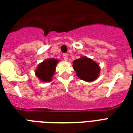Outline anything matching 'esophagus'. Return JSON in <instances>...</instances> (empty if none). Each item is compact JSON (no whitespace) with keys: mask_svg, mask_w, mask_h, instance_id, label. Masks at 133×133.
I'll use <instances>...</instances> for the list:
<instances>
[{"mask_svg":"<svg viewBox=\"0 0 133 133\" xmlns=\"http://www.w3.org/2000/svg\"><path fill=\"white\" fill-rule=\"evenodd\" d=\"M63 59H64L65 61H68V54H63Z\"/></svg>","mask_w":133,"mask_h":133,"instance_id":"obj_1","label":"esophagus"}]
</instances>
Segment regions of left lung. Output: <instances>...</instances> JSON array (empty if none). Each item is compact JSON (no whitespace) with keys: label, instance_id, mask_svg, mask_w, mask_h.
<instances>
[{"label":"left lung","instance_id":"left-lung-1","mask_svg":"<svg viewBox=\"0 0 133 133\" xmlns=\"http://www.w3.org/2000/svg\"><path fill=\"white\" fill-rule=\"evenodd\" d=\"M72 63L77 77L81 80L92 82L99 77L101 69L99 64L92 59L83 56L74 61Z\"/></svg>","mask_w":133,"mask_h":133}]
</instances>
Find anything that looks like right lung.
Segmentation results:
<instances>
[{
	"label": "right lung",
	"instance_id": "obj_1",
	"mask_svg": "<svg viewBox=\"0 0 133 133\" xmlns=\"http://www.w3.org/2000/svg\"><path fill=\"white\" fill-rule=\"evenodd\" d=\"M58 62V60L52 58L43 61L36 68L35 75L41 82H50L52 80Z\"/></svg>",
	"mask_w": 133,
	"mask_h": 133
}]
</instances>
